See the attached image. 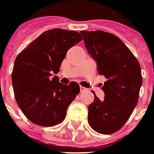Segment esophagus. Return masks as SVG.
Listing matches in <instances>:
<instances>
[{
    "instance_id": "1",
    "label": "esophagus",
    "mask_w": 154,
    "mask_h": 154,
    "mask_svg": "<svg viewBox=\"0 0 154 154\" xmlns=\"http://www.w3.org/2000/svg\"><path fill=\"white\" fill-rule=\"evenodd\" d=\"M79 89H80V91L82 92V91H85L86 90V88H85L83 86H79Z\"/></svg>"
}]
</instances>
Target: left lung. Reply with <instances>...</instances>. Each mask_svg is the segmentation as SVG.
I'll use <instances>...</instances> for the list:
<instances>
[{
  "label": "left lung",
  "instance_id": "8db88e82",
  "mask_svg": "<svg viewBox=\"0 0 154 154\" xmlns=\"http://www.w3.org/2000/svg\"><path fill=\"white\" fill-rule=\"evenodd\" d=\"M85 48L97 62L107 81L103 100L95 95L88 107V122L95 131L108 135L118 131L137 106L142 84L139 62L119 37L108 32L80 31Z\"/></svg>",
  "mask_w": 154,
  "mask_h": 154
}]
</instances>
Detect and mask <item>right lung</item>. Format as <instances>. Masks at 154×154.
Here are the masks:
<instances>
[{"mask_svg":"<svg viewBox=\"0 0 154 154\" xmlns=\"http://www.w3.org/2000/svg\"><path fill=\"white\" fill-rule=\"evenodd\" d=\"M82 41L79 33L62 29L43 32L17 55L12 69L15 99L26 118L41 126L60 124L67 108L79 92L75 81L59 82L52 74L60 71L67 51Z\"/></svg>","mask_w":154,"mask_h":154,"instance_id":"right-lung-1","label":"right lung"}]
</instances>
